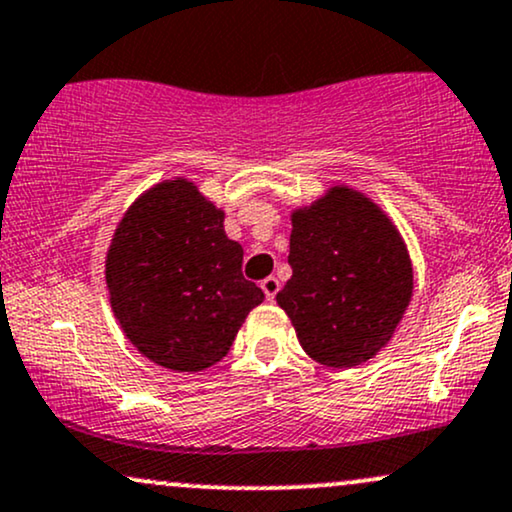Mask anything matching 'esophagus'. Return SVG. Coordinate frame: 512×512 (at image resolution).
I'll return each mask as SVG.
<instances>
[{
    "instance_id": "34e87169",
    "label": "esophagus",
    "mask_w": 512,
    "mask_h": 512,
    "mask_svg": "<svg viewBox=\"0 0 512 512\" xmlns=\"http://www.w3.org/2000/svg\"><path fill=\"white\" fill-rule=\"evenodd\" d=\"M260 286H262L264 296H267V301H274V296L281 289V284H279V279H276V276H267V279H264Z\"/></svg>"
}]
</instances>
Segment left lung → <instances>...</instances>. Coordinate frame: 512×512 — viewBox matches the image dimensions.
I'll return each mask as SVG.
<instances>
[{
    "mask_svg": "<svg viewBox=\"0 0 512 512\" xmlns=\"http://www.w3.org/2000/svg\"><path fill=\"white\" fill-rule=\"evenodd\" d=\"M291 279L276 293L303 351L356 368L390 344L414 293L395 221L366 192L337 182L291 211Z\"/></svg>",
    "mask_w": 512,
    "mask_h": 512,
    "instance_id": "1",
    "label": "left lung"
}]
</instances>
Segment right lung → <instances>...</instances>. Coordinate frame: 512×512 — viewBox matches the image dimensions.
<instances>
[{
    "mask_svg": "<svg viewBox=\"0 0 512 512\" xmlns=\"http://www.w3.org/2000/svg\"><path fill=\"white\" fill-rule=\"evenodd\" d=\"M223 209L187 178L151 185L129 204L105 255L110 308L156 366L197 373L219 363L262 289L243 276V248Z\"/></svg>",
    "mask_w": 512,
    "mask_h": 512,
    "instance_id": "right-lung-1",
    "label": "right lung"
}]
</instances>
